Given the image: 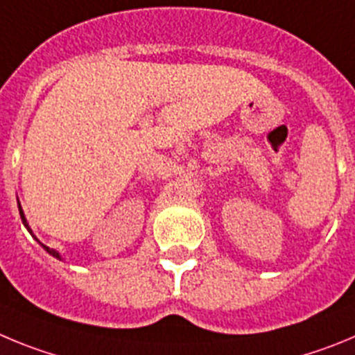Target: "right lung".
<instances>
[{
	"label": "right lung",
	"instance_id": "add662e5",
	"mask_svg": "<svg viewBox=\"0 0 355 355\" xmlns=\"http://www.w3.org/2000/svg\"><path fill=\"white\" fill-rule=\"evenodd\" d=\"M19 214H21V219H22V225L26 226L28 228V232L31 233V228H30V225H28V221H26V217H24V212H22V209H21V203H19ZM31 235H33V233H31ZM44 245V244H42ZM44 249H46L47 253L49 254H53L54 258H58V260H62V257H60V253L58 251H54V249H51V248H47V245H44Z\"/></svg>",
	"mask_w": 355,
	"mask_h": 355
}]
</instances>
